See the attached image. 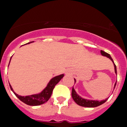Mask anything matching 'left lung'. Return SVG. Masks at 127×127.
Masks as SVG:
<instances>
[{
  "label": "left lung",
  "instance_id": "obj_1",
  "mask_svg": "<svg viewBox=\"0 0 127 127\" xmlns=\"http://www.w3.org/2000/svg\"><path fill=\"white\" fill-rule=\"evenodd\" d=\"M100 54H101V55H102V56H106V58H109L111 61L113 62V63L114 64V67H115V73H116V75H117V73H116V65H115V63H114L113 60V59H112V58L111 57V56L109 55V54L106 53V52H104V51H100ZM74 80H75V83H76V80H75V78H74ZM116 82H117V80H116ZM116 82H115V85H114V89H115V86H116ZM71 95L74 101H75L78 105L83 106V107H87V108H94V107H97V106H100V105L104 103V102H106V100H108V98H106V99H104V100H100V101L97 100H91V99H84V98H82V97L80 96L79 95L76 93V92L75 91L73 87V89H72Z\"/></svg>",
  "mask_w": 127,
  "mask_h": 127
}]
</instances>
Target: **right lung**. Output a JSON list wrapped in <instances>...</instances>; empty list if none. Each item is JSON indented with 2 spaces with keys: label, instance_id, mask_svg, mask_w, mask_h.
<instances>
[{
  "label": "right lung",
  "instance_id": "add662e5",
  "mask_svg": "<svg viewBox=\"0 0 127 127\" xmlns=\"http://www.w3.org/2000/svg\"><path fill=\"white\" fill-rule=\"evenodd\" d=\"M32 42H34L33 41V42H28V44H29L30 43H32ZM11 58H12V57L11 58ZM11 59H10V61H11ZM64 76V74H61V75L54 76V77H53L52 78H51L50 80V81L47 83V85L45 87V89H44V90L41 91L40 93L30 95H26V96H21V95H19L17 94L14 91L13 89H12V87H11V85L10 84L9 85L11 91L16 95V96L19 100H21L23 102L25 103L26 104L29 105V106H38V105L45 103V102H46L49 99V98L51 96V94L52 93V91H53L54 88L55 87L56 85L62 79Z\"/></svg>",
  "mask_w": 127,
  "mask_h": 127
}]
</instances>
